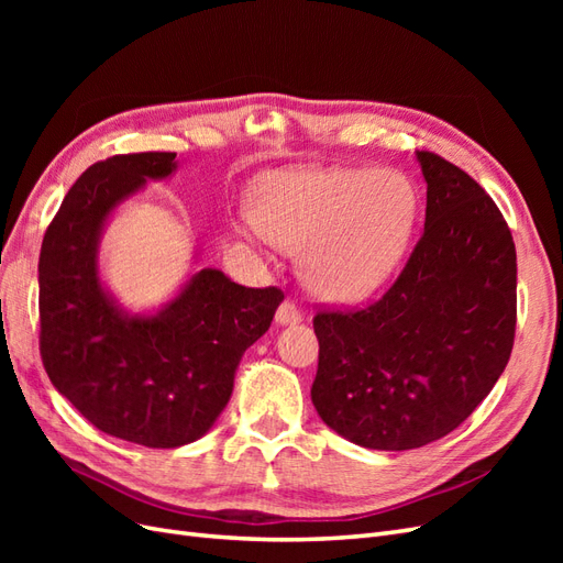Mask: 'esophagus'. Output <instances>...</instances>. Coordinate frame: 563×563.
Masks as SVG:
<instances>
[{"instance_id": "obj_1", "label": "esophagus", "mask_w": 563, "mask_h": 563, "mask_svg": "<svg viewBox=\"0 0 563 563\" xmlns=\"http://www.w3.org/2000/svg\"><path fill=\"white\" fill-rule=\"evenodd\" d=\"M275 319H277L279 327H286V323H298V321L302 319V314H300L298 305H296L294 300H284V302L279 305V310H277Z\"/></svg>"}]
</instances>
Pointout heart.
Listing matches in <instances>:
<instances>
[{"label":"heart","instance_id":"obj_1","mask_svg":"<svg viewBox=\"0 0 563 563\" xmlns=\"http://www.w3.org/2000/svg\"><path fill=\"white\" fill-rule=\"evenodd\" d=\"M416 213V187L387 168H298L258 180L251 192L255 230L300 251L305 286L331 302L378 291L401 261Z\"/></svg>","mask_w":563,"mask_h":563}]
</instances>
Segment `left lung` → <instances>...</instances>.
Returning <instances> with one entry per match:
<instances>
[{
    "mask_svg": "<svg viewBox=\"0 0 563 563\" xmlns=\"http://www.w3.org/2000/svg\"><path fill=\"white\" fill-rule=\"evenodd\" d=\"M424 230L383 298L319 310L312 404L376 451L420 449L453 432L505 371L517 327V251L500 209L463 168L418 152Z\"/></svg>",
    "mask_w": 563,
    "mask_h": 563,
    "instance_id": "1",
    "label": "left lung"
}]
</instances>
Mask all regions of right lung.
<instances>
[{
    "mask_svg": "<svg viewBox=\"0 0 563 563\" xmlns=\"http://www.w3.org/2000/svg\"><path fill=\"white\" fill-rule=\"evenodd\" d=\"M176 172V152L114 155L84 172L40 253V352L51 383L100 432L147 449L199 439L228 406L242 354L272 323L282 288L203 267L164 310H119L98 279V242L119 201Z\"/></svg>",
    "mask_w": 563,
    "mask_h": 563,
    "instance_id": "right-lung-1",
    "label": "right lung"
}]
</instances>
